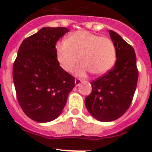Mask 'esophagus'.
Here are the masks:
<instances>
[{"label": "esophagus", "instance_id": "obj_1", "mask_svg": "<svg viewBox=\"0 0 152 152\" xmlns=\"http://www.w3.org/2000/svg\"><path fill=\"white\" fill-rule=\"evenodd\" d=\"M75 86H76V87H77V86L80 85V83H81V80H80V79H78V78L75 79Z\"/></svg>", "mask_w": 152, "mask_h": 152}]
</instances>
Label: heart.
<instances>
[{"label":"heart","mask_w":152,"mask_h":152,"mask_svg":"<svg viewBox=\"0 0 152 152\" xmlns=\"http://www.w3.org/2000/svg\"><path fill=\"white\" fill-rule=\"evenodd\" d=\"M56 57L66 72H71L79 60L82 61L77 75L88 72L94 75L108 72L116 59V47L112 39L82 30L75 32L67 40L58 42L56 47Z\"/></svg>","instance_id":"1"}]
</instances>
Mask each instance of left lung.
Instances as JSON below:
<instances>
[{"instance_id": "left-lung-1", "label": "left lung", "mask_w": 152, "mask_h": 152, "mask_svg": "<svg viewBox=\"0 0 152 152\" xmlns=\"http://www.w3.org/2000/svg\"><path fill=\"white\" fill-rule=\"evenodd\" d=\"M109 33L116 47V64L106 75L91 83L92 91L84 100L91 116L101 122L116 120L127 111L139 77L132 46L116 32L109 30Z\"/></svg>"}]
</instances>
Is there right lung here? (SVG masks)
Wrapping results in <instances>:
<instances>
[{
	"label": "right lung",
	"instance_id": "obj_1",
	"mask_svg": "<svg viewBox=\"0 0 152 152\" xmlns=\"http://www.w3.org/2000/svg\"><path fill=\"white\" fill-rule=\"evenodd\" d=\"M69 29L43 27L25 39L13 65L17 97L31 119L48 123L58 117L75 87V77L59 65L58 40Z\"/></svg>",
	"mask_w": 152,
	"mask_h": 152
}]
</instances>
